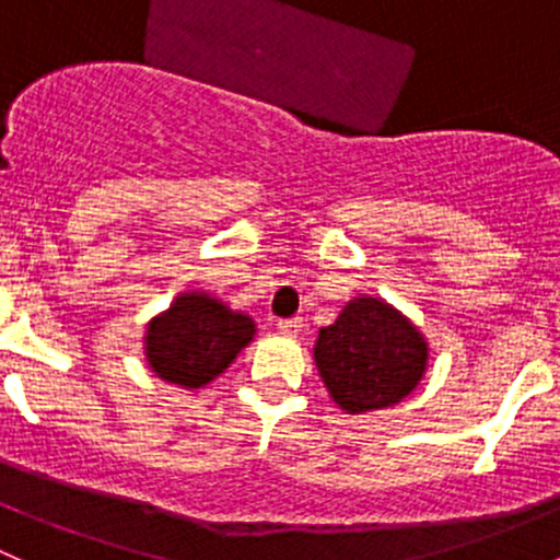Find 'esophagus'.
<instances>
[{
	"label": "esophagus",
	"mask_w": 560,
	"mask_h": 560,
	"mask_svg": "<svg viewBox=\"0 0 560 560\" xmlns=\"http://www.w3.org/2000/svg\"><path fill=\"white\" fill-rule=\"evenodd\" d=\"M279 330L284 336H298L303 330V319L301 316H290V319H279Z\"/></svg>",
	"instance_id": "34e87169"
}]
</instances>
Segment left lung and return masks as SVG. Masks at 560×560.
<instances>
[{"label":"left lung","instance_id":"left-lung-1","mask_svg":"<svg viewBox=\"0 0 560 560\" xmlns=\"http://www.w3.org/2000/svg\"><path fill=\"white\" fill-rule=\"evenodd\" d=\"M314 360L332 400L360 415L406 398L425 371L428 347L395 308L360 298L343 308L336 325L322 327Z\"/></svg>","mask_w":560,"mask_h":560}]
</instances>
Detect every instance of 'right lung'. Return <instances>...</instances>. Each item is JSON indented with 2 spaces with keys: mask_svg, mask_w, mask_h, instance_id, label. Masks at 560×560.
<instances>
[{
  "mask_svg": "<svg viewBox=\"0 0 560 560\" xmlns=\"http://www.w3.org/2000/svg\"><path fill=\"white\" fill-rule=\"evenodd\" d=\"M252 336L248 316L233 314L200 292H186L149 325L145 358L165 382L202 387L233 363Z\"/></svg>",
  "mask_w": 560,
  "mask_h": 560,
  "instance_id": "obj_1",
  "label": "right lung"
}]
</instances>
